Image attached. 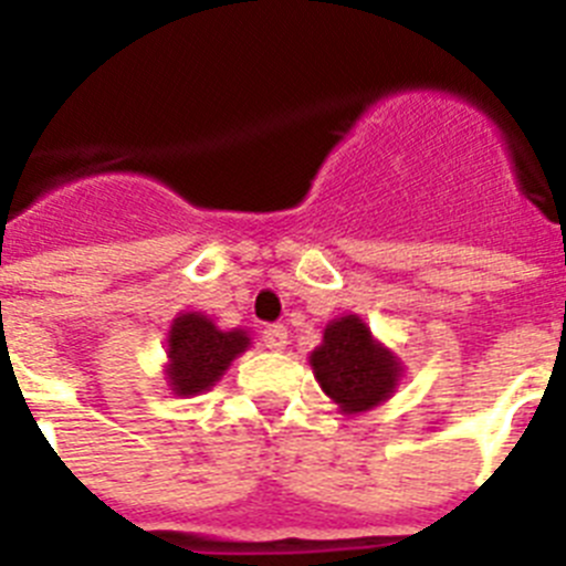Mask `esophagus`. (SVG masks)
I'll return each instance as SVG.
<instances>
[{
  "label": "esophagus",
  "instance_id": "1",
  "mask_svg": "<svg viewBox=\"0 0 566 566\" xmlns=\"http://www.w3.org/2000/svg\"><path fill=\"white\" fill-rule=\"evenodd\" d=\"M289 343V328L280 326V323H274V326H266L263 328V345L266 348H272V352H283Z\"/></svg>",
  "mask_w": 566,
  "mask_h": 566
}]
</instances>
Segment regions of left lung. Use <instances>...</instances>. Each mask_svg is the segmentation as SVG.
Returning a JSON list of instances; mask_svg holds the SVG:
<instances>
[{"instance_id": "left-lung-1", "label": "left lung", "mask_w": 566, "mask_h": 566, "mask_svg": "<svg viewBox=\"0 0 566 566\" xmlns=\"http://www.w3.org/2000/svg\"><path fill=\"white\" fill-rule=\"evenodd\" d=\"M319 388L343 413H363L391 397L402 377V365L391 348L377 343L357 314L332 319L323 343L308 357Z\"/></svg>"}]
</instances>
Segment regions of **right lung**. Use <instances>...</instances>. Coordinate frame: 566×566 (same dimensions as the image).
Returning <instances> with one entry per match:
<instances>
[{"label": "right lung", "mask_w": 566, "mask_h": 566, "mask_svg": "<svg viewBox=\"0 0 566 566\" xmlns=\"http://www.w3.org/2000/svg\"><path fill=\"white\" fill-rule=\"evenodd\" d=\"M249 348L243 328L221 332L201 312L178 314L167 337V379L178 397L209 391L227 374L232 359Z\"/></svg>", "instance_id": "obj_1"}]
</instances>
